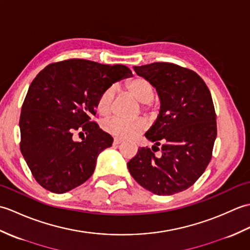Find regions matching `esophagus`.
Returning a JSON list of instances; mask_svg holds the SVG:
<instances>
[{
	"mask_svg": "<svg viewBox=\"0 0 250 250\" xmlns=\"http://www.w3.org/2000/svg\"><path fill=\"white\" fill-rule=\"evenodd\" d=\"M124 142L122 141L121 139H118V137H116V139H114V142H113V144H114V146H117V145H119V144H121V143Z\"/></svg>",
	"mask_w": 250,
	"mask_h": 250,
	"instance_id": "esophagus-1",
	"label": "esophagus"
}]
</instances>
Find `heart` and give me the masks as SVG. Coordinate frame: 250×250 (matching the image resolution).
<instances>
[{"instance_id": "1", "label": "heart", "mask_w": 250, "mask_h": 250, "mask_svg": "<svg viewBox=\"0 0 250 250\" xmlns=\"http://www.w3.org/2000/svg\"><path fill=\"white\" fill-rule=\"evenodd\" d=\"M124 90L132 95L136 101L142 103L143 113L147 115H153L157 111V105L153 101L156 95V88L153 83L144 76H133L125 81L124 83ZM114 102V90L107 88L100 94L97 101L98 113L107 117L113 109ZM104 130L109 134L130 139L142 133L146 129V121L144 119H137L133 121L124 120L121 118H111L104 122Z\"/></svg>"}]
</instances>
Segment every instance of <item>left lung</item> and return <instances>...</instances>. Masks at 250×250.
Wrapping results in <instances>:
<instances>
[{"label":"left lung","mask_w":250,"mask_h":250,"mask_svg":"<svg viewBox=\"0 0 250 250\" xmlns=\"http://www.w3.org/2000/svg\"><path fill=\"white\" fill-rule=\"evenodd\" d=\"M134 71L156 87L161 109L145 134L155 146L140 147L126 164L129 172L155 194L182 192L200 178L213 157L217 122L209 89L194 71L174 63L155 62Z\"/></svg>","instance_id":"obj_1"}]
</instances>
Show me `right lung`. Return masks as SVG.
Masks as SVG:
<instances>
[{"label": "right lung", "instance_id": "obj_1", "mask_svg": "<svg viewBox=\"0 0 250 250\" xmlns=\"http://www.w3.org/2000/svg\"><path fill=\"white\" fill-rule=\"evenodd\" d=\"M124 64L67 59L44 67L31 83L20 114V150L35 180L64 193L88 180L99 153L113 137L93 120L97 101L116 81L131 75ZM75 133L84 134L81 142Z\"/></svg>", "mask_w": 250, "mask_h": 250}]
</instances>
